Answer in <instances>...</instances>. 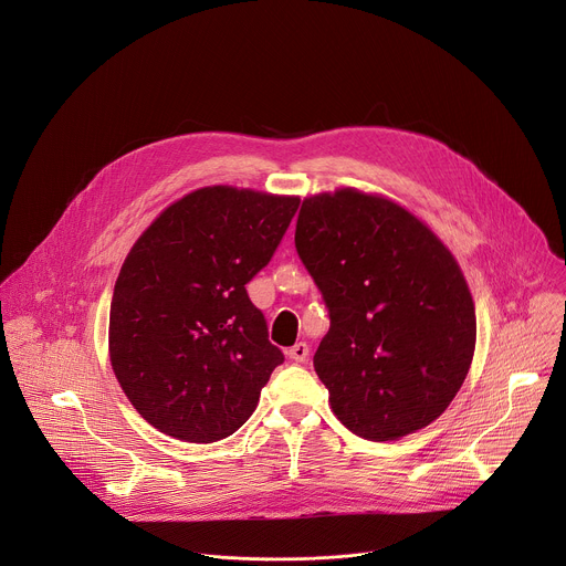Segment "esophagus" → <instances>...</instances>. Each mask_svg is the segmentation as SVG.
Segmentation results:
<instances>
[{"label": "esophagus", "instance_id": "34e87169", "mask_svg": "<svg viewBox=\"0 0 566 566\" xmlns=\"http://www.w3.org/2000/svg\"><path fill=\"white\" fill-rule=\"evenodd\" d=\"M289 360H295V363H304L306 356H308V345L306 343H295L289 352H286Z\"/></svg>", "mask_w": 566, "mask_h": 566}]
</instances>
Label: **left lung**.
Here are the masks:
<instances>
[{
	"instance_id": "1",
	"label": "left lung",
	"mask_w": 566,
	"mask_h": 566,
	"mask_svg": "<svg viewBox=\"0 0 566 566\" xmlns=\"http://www.w3.org/2000/svg\"><path fill=\"white\" fill-rule=\"evenodd\" d=\"M295 249L329 306L313 367L338 421L369 441L437 421L476 343L474 302L450 249L406 206L358 188L306 197Z\"/></svg>"
}]
</instances>
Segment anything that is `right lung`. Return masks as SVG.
<instances>
[{
	"instance_id": "obj_1",
	"label": "right lung",
	"mask_w": 566,
	"mask_h": 566,
	"mask_svg": "<svg viewBox=\"0 0 566 566\" xmlns=\"http://www.w3.org/2000/svg\"><path fill=\"white\" fill-rule=\"evenodd\" d=\"M297 203L251 188H199L127 253L109 311V360L158 432L212 443L255 412L284 356L247 284L271 262Z\"/></svg>"
}]
</instances>
